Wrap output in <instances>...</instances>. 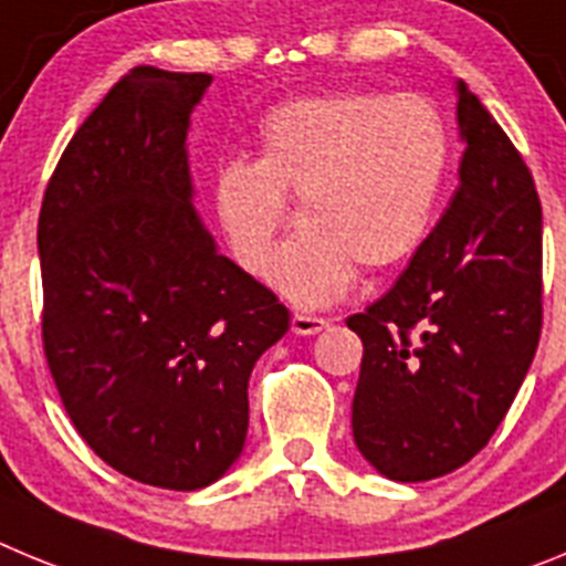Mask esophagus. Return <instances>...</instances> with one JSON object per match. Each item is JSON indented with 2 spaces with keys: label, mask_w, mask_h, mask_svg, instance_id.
Masks as SVG:
<instances>
[{
  "label": "esophagus",
  "mask_w": 566,
  "mask_h": 566,
  "mask_svg": "<svg viewBox=\"0 0 566 566\" xmlns=\"http://www.w3.org/2000/svg\"><path fill=\"white\" fill-rule=\"evenodd\" d=\"M329 327V318L310 313H293V333L295 335H315Z\"/></svg>",
  "instance_id": "obj_1"
}]
</instances>
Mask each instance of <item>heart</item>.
I'll list each match as a JSON object with an SVG mask.
<instances>
[{
  "label": "heart",
  "mask_w": 566,
  "mask_h": 566,
  "mask_svg": "<svg viewBox=\"0 0 566 566\" xmlns=\"http://www.w3.org/2000/svg\"><path fill=\"white\" fill-rule=\"evenodd\" d=\"M448 160L446 120L417 95L302 98L268 115L256 160L217 171L213 208L237 262L262 273L287 222L284 197H298L304 228L273 276L295 302L327 304L355 268L389 271L422 245Z\"/></svg>",
  "instance_id": "1"
}]
</instances>
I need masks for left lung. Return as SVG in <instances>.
Wrapping results in <instances>:
<instances>
[{"label":"left lung","mask_w":566,"mask_h":566,"mask_svg":"<svg viewBox=\"0 0 566 566\" xmlns=\"http://www.w3.org/2000/svg\"><path fill=\"white\" fill-rule=\"evenodd\" d=\"M460 188L389 293L346 318L364 340L360 454L395 482L480 454L542 338V202L527 163L460 84Z\"/></svg>","instance_id":"1"}]
</instances>
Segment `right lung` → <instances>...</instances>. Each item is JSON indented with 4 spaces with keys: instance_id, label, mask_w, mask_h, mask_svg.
I'll use <instances>...</instances> for the list:
<instances>
[{
    "instance_id": "1",
    "label": "right lung",
    "mask_w": 566,
    "mask_h": 566,
    "mask_svg": "<svg viewBox=\"0 0 566 566\" xmlns=\"http://www.w3.org/2000/svg\"><path fill=\"white\" fill-rule=\"evenodd\" d=\"M211 75L132 67L78 126L39 213L42 344L70 420L129 480L197 491L248 434V380L290 329L191 206L188 115Z\"/></svg>"
}]
</instances>
